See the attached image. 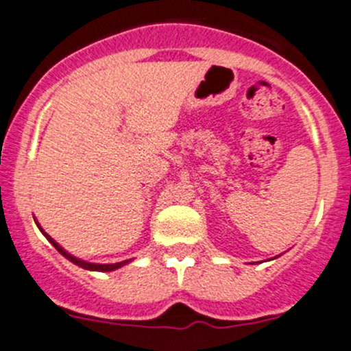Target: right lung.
<instances>
[{
  "label": "right lung",
  "mask_w": 351,
  "mask_h": 351,
  "mask_svg": "<svg viewBox=\"0 0 351 351\" xmlns=\"http://www.w3.org/2000/svg\"><path fill=\"white\" fill-rule=\"evenodd\" d=\"M34 221H36V224H37V228H39V230H40V233H43L44 237L47 238V240H49V243L53 245V247L56 248V250L60 252V254L63 255V257H66L68 261H70V262H73L75 266L82 267V269H87V271H99V273H110V271L120 269V267L127 266L128 262H132V258H130V261H121V262H114V264H96V262H87V261H82V258H78V257H75V255L68 254V252L64 250V248L61 247V245L58 243L56 240H53V238H51L49 234H47L46 231L43 230V226H40V224L37 223V219H36V217H34Z\"/></svg>",
  "instance_id": "obj_1"
}]
</instances>
